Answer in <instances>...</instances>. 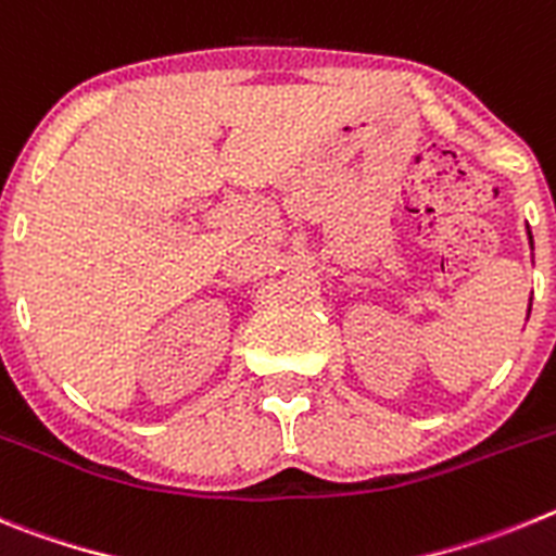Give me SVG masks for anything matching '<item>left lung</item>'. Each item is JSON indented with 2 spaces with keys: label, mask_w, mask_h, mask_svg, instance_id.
Here are the masks:
<instances>
[{
  "label": "left lung",
  "mask_w": 556,
  "mask_h": 556,
  "mask_svg": "<svg viewBox=\"0 0 556 556\" xmlns=\"http://www.w3.org/2000/svg\"><path fill=\"white\" fill-rule=\"evenodd\" d=\"M529 243H532V235H529Z\"/></svg>",
  "instance_id": "1"
}]
</instances>
